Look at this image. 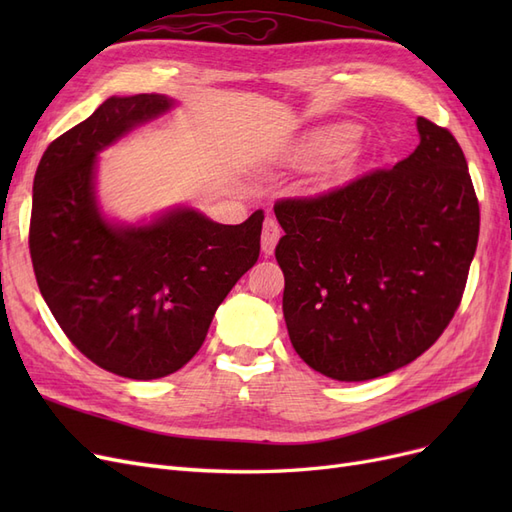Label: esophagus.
Returning <instances> with one entry per match:
<instances>
[{"instance_id":"obj_1","label":"esophagus","mask_w":512,"mask_h":512,"mask_svg":"<svg viewBox=\"0 0 512 512\" xmlns=\"http://www.w3.org/2000/svg\"><path fill=\"white\" fill-rule=\"evenodd\" d=\"M282 237V228L277 224L273 218H267L265 224H262V237H260V247H262V254L271 256L277 241Z\"/></svg>"}]
</instances>
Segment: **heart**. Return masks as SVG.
Instances as JSON below:
<instances>
[{
  "label": "heart",
  "mask_w": 512,
  "mask_h": 512,
  "mask_svg": "<svg viewBox=\"0 0 512 512\" xmlns=\"http://www.w3.org/2000/svg\"><path fill=\"white\" fill-rule=\"evenodd\" d=\"M359 138L352 126H329L320 128L312 134L303 138V143L294 151V160L301 164H318L324 160H331L335 156H342L346 153ZM352 173V162L350 160H339L329 168V179L337 181L344 179Z\"/></svg>",
  "instance_id": "heart-1"
}]
</instances>
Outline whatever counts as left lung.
<instances>
[{"instance_id": "8db88e82", "label": "left lung", "mask_w": 512, "mask_h": 512, "mask_svg": "<svg viewBox=\"0 0 512 512\" xmlns=\"http://www.w3.org/2000/svg\"><path fill=\"white\" fill-rule=\"evenodd\" d=\"M406 160L318 198L280 200L284 318L322 376L363 382L412 363L455 316L478 243V200L455 136L416 119Z\"/></svg>"}]
</instances>
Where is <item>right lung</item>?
Segmentation results:
<instances>
[{
    "mask_svg": "<svg viewBox=\"0 0 512 512\" xmlns=\"http://www.w3.org/2000/svg\"><path fill=\"white\" fill-rule=\"evenodd\" d=\"M175 106L162 94L111 96L49 145L34 177L29 252L42 297L89 361L132 380L188 363L260 254L262 211L237 226L188 205L138 222L104 211L100 153Z\"/></svg>",
    "mask_w": 512,
    "mask_h": 512,
    "instance_id": "obj_1",
    "label": "right lung"
}]
</instances>
